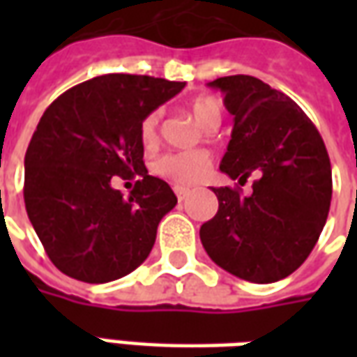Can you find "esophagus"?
<instances>
[{
	"label": "esophagus",
	"mask_w": 357,
	"mask_h": 357,
	"mask_svg": "<svg viewBox=\"0 0 357 357\" xmlns=\"http://www.w3.org/2000/svg\"><path fill=\"white\" fill-rule=\"evenodd\" d=\"M174 193H176V197H178V201L181 202V201H185L187 195L191 193V191H189L187 187H174Z\"/></svg>",
	"instance_id": "1"
}]
</instances>
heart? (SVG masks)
<instances>
[{"label": "heart", "mask_w": 357, "mask_h": 357, "mask_svg": "<svg viewBox=\"0 0 357 357\" xmlns=\"http://www.w3.org/2000/svg\"><path fill=\"white\" fill-rule=\"evenodd\" d=\"M189 110L195 120L206 130L214 132L224 114L222 101L214 95H199L195 97ZM158 124H160V110H153L141 120L139 124V141L145 149H155L158 143ZM210 155L204 151H193V153H168L156 158L153 170L160 178L168 179L176 185H191L206 176L210 170Z\"/></svg>", "instance_id": "b5f03b06"}]
</instances>
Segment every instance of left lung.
<instances>
[{
	"instance_id": "obj_1",
	"label": "left lung",
	"mask_w": 357,
	"mask_h": 357,
	"mask_svg": "<svg viewBox=\"0 0 357 357\" xmlns=\"http://www.w3.org/2000/svg\"><path fill=\"white\" fill-rule=\"evenodd\" d=\"M210 88L225 93L233 132L220 170L243 185L212 189L216 216L201 227L214 262L252 283H273L306 260L327 222L333 178L327 149L314 122L291 97L247 74L224 76Z\"/></svg>"
}]
</instances>
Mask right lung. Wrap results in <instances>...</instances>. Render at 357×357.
Listing matches in <instances>:
<instances>
[{
    "label": "right lung",
    "mask_w": 357,
    "mask_h": 357,
    "mask_svg": "<svg viewBox=\"0 0 357 357\" xmlns=\"http://www.w3.org/2000/svg\"><path fill=\"white\" fill-rule=\"evenodd\" d=\"M185 82L105 74L66 89L45 109L24 156V204L50 260L84 283H107L145 262L156 227L176 206L149 176L139 124ZM137 177L130 197L109 179Z\"/></svg>",
    "instance_id": "obj_1"
}]
</instances>
